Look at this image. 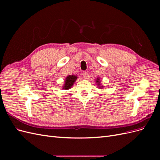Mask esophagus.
<instances>
[{
    "label": "esophagus",
    "instance_id": "esophagus-1",
    "mask_svg": "<svg viewBox=\"0 0 160 160\" xmlns=\"http://www.w3.org/2000/svg\"><path fill=\"white\" fill-rule=\"evenodd\" d=\"M83 77L84 79H88L89 75H88V72H83Z\"/></svg>",
    "mask_w": 160,
    "mask_h": 160
}]
</instances>
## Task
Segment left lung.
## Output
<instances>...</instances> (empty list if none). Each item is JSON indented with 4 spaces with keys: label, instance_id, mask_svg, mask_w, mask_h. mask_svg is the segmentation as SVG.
<instances>
[{
    "label": "left lung",
    "instance_id": "left-lung-1",
    "mask_svg": "<svg viewBox=\"0 0 160 160\" xmlns=\"http://www.w3.org/2000/svg\"><path fill=\"white\" fill-rule=\"evenodd\" d=\"M101 80H100V78L99 77H97L96 78V79H95V83H96V85L98 86V88L99 89H103V88H104V86L103 85H101Z\"/></svg>",
    "mask_w": 160,
    "mask_h": 160
}]
</instances>
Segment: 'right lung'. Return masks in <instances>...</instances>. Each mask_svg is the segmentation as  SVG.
<instances>
[{"label":"right lung","mask_w":160,"mask_h":160,"mask_svg":"<svg viewBox=\"0 0 160 160\" xmlns=\"http://www.w3.org/2000/svg\"><path fill=\"white\" fill-rule=\"evenodd\" d=\"M77 79V77L74 75H69L68 76H67V77L65 79V83L62 85V89H63L65 90H67L71 89L72 85H73L74 83L76 81Z\"/></svg>","instance_id":"obj_1"}]
</instances>
